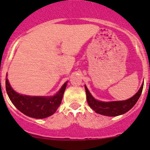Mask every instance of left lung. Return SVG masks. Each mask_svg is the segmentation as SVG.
<instances>
[{
	"label": "left lung",
	"instance_id": "obj_1",
	"mask_svg": "<svg viewBox=\"0 0 150 150\" xmlns=\"http://www.w3.org/2000/svg\"><path fill=\"white\" fill-rule=\"evenodd\" d=\"M143 85L135 95L126 100L112 102H102L96 100L88 91L87 87L85 86L86 99L88 105L97 113L107 116H117L125 113L130 110L138 100L141 93H142Z\"/></svg>",
	"mask_w": 150,
	"mask_h": 150
}]
</instances>
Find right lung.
<instances>
[{
  "label": "right lung",
  "mask_w": 150,
  "mask_h": 150,
  "mask_svg": "<svg viewBox=\"0 0 150 150\" xmlns=\"http://www.w3.org/2000/svg\"><path fill=\"white\" fill-rule=\"evenodd\" d=\"M67 81L54 96L51 97L29 96L16 93L6 79V91L10 100L21 112L34 118H45L55 112L61 104Z\"/></svg>",
  "instance_id": "add662e5"
}]
</instances>
